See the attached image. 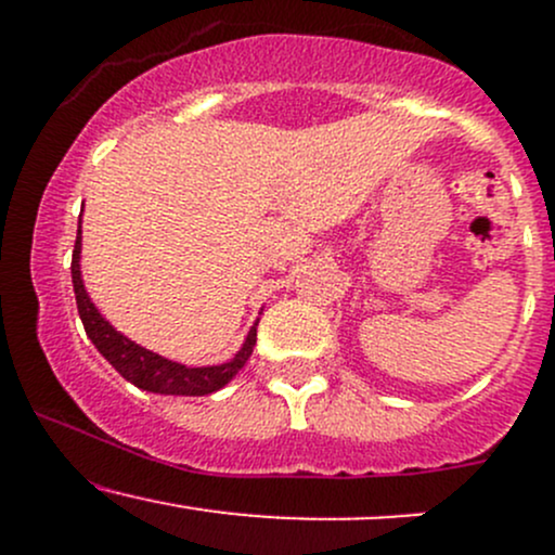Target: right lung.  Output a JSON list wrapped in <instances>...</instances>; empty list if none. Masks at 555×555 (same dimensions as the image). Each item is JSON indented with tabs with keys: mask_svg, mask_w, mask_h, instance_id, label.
I'll use <instances>...</instances> for the list:
<instances>
[{
	"mask_svg": "<svg viewBox=\"0 0 555 555\" xmlns=\"http://www.w3.org/2000/svg\"><path fill=\"white\" fill-rule=\"evenodd\" d=\"M73 286H75V302H78V313L82 326H86L88 339L95 344L101 354L109 360V365L122 375L125 380H130L132 386L143 388V391L154 393H171V397H206V393L219 391L221 386H227L229 380L242 371L247 360H250L253 347H256V326L247 334V341L242 344V349L234 354L232 360L224 365H211V367H188L182 362L167 360L162 354L151 352V349L140 347V344L130 341L127 336L114 331L109 321L101 318L95 305L88 297L86 286L80 279V229L78 240H75L73 250Z\"/></svg>",
	"mask_w": 555,
	"mask_h": 555,
	"instance_id": "right-lung-1",
	"label": "right lung"
}]
</instances>
